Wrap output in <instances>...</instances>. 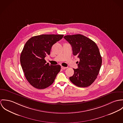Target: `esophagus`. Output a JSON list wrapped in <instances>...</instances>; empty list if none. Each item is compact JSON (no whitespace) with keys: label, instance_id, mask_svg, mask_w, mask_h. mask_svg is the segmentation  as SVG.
<instances>
[{"label":"esophagus","instance_id":"1","mask_svg":"<svg viewBox=\"0 0 123 123\" xmlns=\"http://www.w3.org/2000/svg\"><path fill=\"white\" fill-rule=\"evenodd\" d=\"M61 68L63 69V70H65V69H66L67 68H66V67H63V66H62L61 67Z\"/></svg>","mask_w":123,"mask_h":123}]
</instances>
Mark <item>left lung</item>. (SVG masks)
<instances>
[{"label": "left lung", "instance_id": "8db88e82", "mask_svg": "<svg viewBox=\"0 0 123 123\" xmlns=\"http://www.w3.org/2000/svg\"><path fill=\"white\" fill-rule=\"evenodd\" d=\"M72 48L73 53L80 59L78 68L73 69L74 75L69 77L73 83L79 87L91 85L97 77L102 64V58L95 43L81 34L64 36Z\"/></svg>", "mask_w": 123, "mask_h": 123}]
</instances>
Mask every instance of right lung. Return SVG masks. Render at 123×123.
<instances>
[{"mask_svg":"<svg viewBox=\"0 0 123 123\" xmlns=\"http://www.w3.org/2000/svg\"><path fill=\"white\" fill-rule=\"evenodd\" d=\"M63 36L42 34L33 36L26 42L21 54L20 62L26 79L34 88L45 89L54 82L61 66L49 65L45 57L50 54L52 46Z\"/></svg>","mask_w":123,"mask_h":123,"instance_id":"right-lung-1","label":"right lung"}]
</instances>
